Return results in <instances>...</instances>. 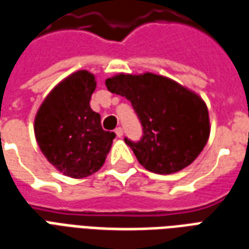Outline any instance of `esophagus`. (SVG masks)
Segmentation results:
<instances>
[{"instance_id": "34e87169", "label": "esophagus", "mask_w": 249, "mask_h": 249, "mask_svg": "<svg viewBox=\"0 0 249 249\" xmlns=\"http://www.w3.org/2000/svg\"><path fill=\"white\" fill-rule=\"evenodd\" d=\"M114 132H116V136H117V137H123V135H124V130H123V128H116V130H114Z\"/></svg>"}]
</instances>
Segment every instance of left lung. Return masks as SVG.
Here are the masks:
<instances>
[{"label": "left lung", "mask_w": 249, "mask_h": 249, "mask_svg": "<svg viewBox=\"0 0 249 249\" xmlns=\"http://www.w3.org/2000/svg\"><path fill=\"white\" fill-rule=\"evenodd\" d=\"M109 92L129 100L142 126L139 141L124 140L151 172L181 171L200 155L209 137L207 105L197 94L153 73L108 78Z\"/></svg>", "instance_id": "8db88e82"}]
</instances>
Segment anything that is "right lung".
I'll return each mask as SVG.
<instances>
[{
	"label": "right lung",
	"instance_id": "obj_1",
	"mask_svg": "<svg viewBox=\"0 0 249 249\" xmlns=\"http://www.w3.org/2000/svg\"><path fill=\"white\" fill-rule=\"evenodd\" d=\"M94 89L92 73L76 71L48 94L36 116L40 149L53 167L73 178L97 172L116 137L103 129L100 114L90 109Z\"/></svg>",
	"mask_w": 249,
	"mask_h": 249
}]
</instances>
